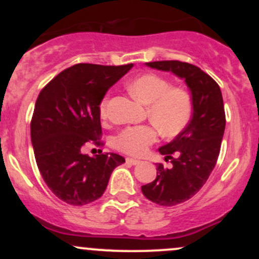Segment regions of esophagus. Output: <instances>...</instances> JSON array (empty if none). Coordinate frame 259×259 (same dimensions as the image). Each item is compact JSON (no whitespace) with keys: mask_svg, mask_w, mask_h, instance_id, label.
I'll list each match as a JSON object with an SVG mask.
<instances>
[{"mask_svg":"<svg viewBox=\"0 0 259 259\" xmlns=\"http://www.w3.org/2000/svg\"><path fill=\"white\" fill-rule=\"evenodd\" d=\"M140 162H141V160H139V159H135V158H126V163H130V164H133V165H136V164H139Z\"/></svg>","mask_w":259,"mask_h":259,"instance_id":"34e87169","label":"esophagus"}]
</instances>
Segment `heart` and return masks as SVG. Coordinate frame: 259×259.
Returning <instances> with one entry per match:
<instances>
[{
	"instance_id": "heart-1",
	"label": "heart",
	"mask_w": 259,
	"mask_h": 259,
	"mask_svg": "<svg viewBox=\"0 0 259 259\" xmlns=\"http://www.w3.org/2000/svg\"><path fill=\"white\" fill-rule=\"evenodd\" d=\"M127 88L136 100L147 105L148 117L163 135H178L190 123L192 99L184 89L171 88L168 80L156 74L140 75ZM100 115L103 119L108 115L107 97L100 105ZM156 128L153 125L127 126L115 136L114 146L124 153L141 156L158 139Z\"/></svg>"
}]
</instances>
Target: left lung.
Listing matches in <instances>:
<instances>
[{"label":"left lung","mask_w":259,"mask_h":259,"mask_svg":"<svg viewBox=\"0 0 259 259\" xmlns=\"http://www.w3.org/2000/svg\"><path fill=\"white\" fill-rule=\"evenodd\" d=\"M146 65L184 79L191 92V120L173 141L158 150L165 160L171 159L173 167L164 168L159 163L156 179L141 187L145 197L153 203L171 207L197 194L214 169L225 130L224 103L219 85L194 64L158 61Z\"/></svg>","instance_id":"obj_1"}]
</instances>
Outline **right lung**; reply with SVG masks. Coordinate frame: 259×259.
Instances as JSON below:
<instances>
[{
    "instance_id": "right-lung-1",
    "label": "right lung",
    "mask_w": 259,
    "mask_h": 259,
    "mask_svg": "<svg viewBox=\"0 0 259 259\" xmlns=\"http://www.w3.org/2000/svg\"><path fill=\"white\" fill-rule=\"evenodd\" d=\"M133 64L80 63L55 76L38 94L30 124L35 159L45 183L59 200L73 206L96 201L115 167L125 162L117 153L90 157L86 144L103 145L100 105L112 85Z\"/></svg>"
}]
</instances>
